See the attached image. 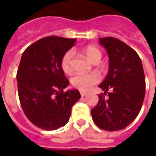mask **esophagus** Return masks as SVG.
Wrapping results in <instances>:
<instances>
[{
    "instance_id": "esophagus-1",
    "label": "esophagus",
    "mask_w": 156,
    "mask_h": 156,
    "mask_svg": "<svg viewBox=\"0 0 156 156\" xmlns=\"http://www.w3.org/2000/svg\"><path fill=\"white\" fill-rule=\"evenodd\" d=\"M80 94H81L82 97H83V96H85V95H87V93H85V92L81 91V92H80Z\"/></svg>"
}]
</instances>
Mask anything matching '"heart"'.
<instances>
[{
	"label": "heart",
	"instance_id": "obj_1",
	"mask_svg": "<svg viewBox=\"0 0 156 156\" xmlns=\"http://www.w3.org/2000/svg\"><path fill=\"white\" fill-rule=\"evenodd\" d=\"M86 58L93 63H98L102 58L101 51L94 46H88L83 49ZM72 58L73 52L67 51L61 60V68L65 73H69L72 70ZM100 81V78L96 73L88 74H77L71 79V83L73 87L81 91H88L96 83Z\"/></svg>",
	"mask_w": 156,
	"mask_h": 156
}]
</instances>
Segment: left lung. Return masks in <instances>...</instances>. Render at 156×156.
Returning <instances> with one entry per match:
<instances>
[{
    "label": "left lung",
    "mask_w": 156,
    "mask_h": 156,
    "mask_svg": "<svg viewBox=\"0 0 156 156\" xmlns=\"http://www.w3.org/2000/svg\"><path fill=\"white\" fill-rule=\"evenodd\" d=\"M109 60L108 73L98 87L104 90L91 110L94 124L102 129L117 131L127 127L140 111L145 94L142 62L137 52L115 37L99 38ZM110 90V92H108ZM108 94L109 98H104Z\"/></svg>",
    "instance_id": "1"
}]
</instances>
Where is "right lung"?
Returning <instances> with one entry per match:
<instances>
[{
    "label": "right lung",
    "mask_w": 156,
    "mask_h": 156,
    "mask_svg": "<svg viewBox=\"0 0 156 156\" xmlns=\"http://www.w3.org/2000/svg\"><path fill=\"white\" fill-rule=\"evenodd\" d=\"M76 39L47 37L22 53L16 73L20 103L29 120L45 130H55L69 120L72 107L81 95L77 89L64 92L68 84L61 68L63 55Z\"/></svg>",
    "instance_id": "right-lung-1"
}]
</instances>
